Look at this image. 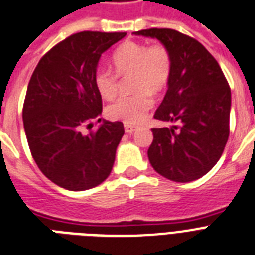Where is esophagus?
<instances>
[{"mask_svg": "<svg viewBox=\"0 0 255 255\" xmlns=\"http://www.w3.org/2000/svg\"><path fill=\"white\" fill-rule=\"evenodd\" d=\"M134 129H136V127L132 124H124V131L127 133H132V132H134Z\"/></svg>", "mask_w": 255, "mask_h": 255, "instance_id": "esophagus-1", "label": "esophagus"}]
</instances>
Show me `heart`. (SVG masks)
I'll use <instances>...</instances> for the list:
<instances>
[{
  "label": "heart",
  "mask_w": 255,
  "mask_h": 255,
  "mask_svg": "<svg viewBox=\"0 0 255 255\" xmlns=\"http://www.w3.org/2000/svg\"><path fill=\"white\" fill-rule=\"evenodd\" d=\"M114 70L98 68L94 85L101 97L113 99L119 90V77L129 78L134 93L122 95L109 105L107 117L127 124L141 122L153 106L152 94H160L171 80L173 59L166 45L154 43L146 45L138 41H126L113 55Z\"/></svg>",
  "instance_id": "heart-1"
}]
</instances>
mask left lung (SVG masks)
<instances>
[{
	"label": "left lung",
	"instance_id": "left-lung-1",
	"mask_svg": "<svg viewBox=\"0 0 255 255\" xmlns=\"http://www.w3.org/2000/svg\"><path fill=\"white\" fill-rule=\"evenodd\" d=\"M134 34L158 39L173 59L169 88L154 114V119L171 126L152 128L149 162L170 181H195L216 165L228 141V81L214 56L196 39L171 28Z\"/></svg>",
	"mask_w": 255,
	"mask_h": 255
}]
</instances>
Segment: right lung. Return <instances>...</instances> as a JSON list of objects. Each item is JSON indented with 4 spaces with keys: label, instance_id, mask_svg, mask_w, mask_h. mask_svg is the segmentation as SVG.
<instances>
[{
    "label": "right lung",
    "instance_id": "obj_1",
    "mask_svg": "<svg viewBox=\"0 0 255 255\" xmlns=\"http://www.w3.org/2000/svg\"><path fill=\"white\" fill-rule=\"evenodd\" d=\"M124 36L99 31L70 35L41 57L31 76L22 113L24 132L40 171L60 187L89 190L111 173L124 126L105 121L92 129L102 113L94 73L101 55Z\"/></svg>",
    "mask_w": 255,
    "mask_h": 255
}]
</instances>
